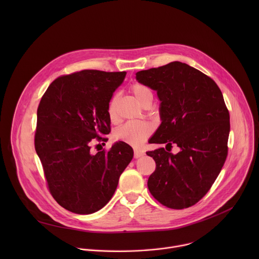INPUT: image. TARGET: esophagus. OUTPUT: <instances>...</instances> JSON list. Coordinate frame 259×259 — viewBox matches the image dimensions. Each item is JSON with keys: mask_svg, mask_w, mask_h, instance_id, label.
<instances>
[{"mask_svg": "<svg viewBox=\"0 0 259 259\" xmlns=\"http://www.w3.org/2000/svg\"><path fill=\"white\" fill-rule=\"evenodd\" d=\"M144 155V152L143 151H140V150H134V158L135 159H138L140 157H142Z\"/></svg>", "mask_w": 259, "mask_h": 259, "instance_id": "34e87169", "label": "esophagus"}]
</instances>
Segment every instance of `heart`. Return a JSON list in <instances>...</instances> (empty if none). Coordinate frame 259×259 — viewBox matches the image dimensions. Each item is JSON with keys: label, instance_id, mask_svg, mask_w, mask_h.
<instances>
[{"label": "heart", "instance_id": "heart-1", "mask_svg": "<svg viewBox=\"0 0 259 259\" xmlns=\"http://www.w3.org/2000/svg\"><path fill=\"white\" fill-rule=\"evenodd\" d=\"M131 92L141 104H144L146 100H149L151 98L153 99L152 90L141 83L132 84ZM117 98H118V94H115L112 98L109 99L107 103V115H108V118L112 121H115L117 119V113H116ZM153 131H154V126L149 122L130 121L118 127L114 131V137L118 141H123L133 146H139L152 135Z\"/></svg>", "mask_w": 259, "mask_h": 259}]
</instances>
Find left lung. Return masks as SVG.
I'll return each mask as SVG.
<instances>
[{"label":"left lung","instance_id":"8db88e82","mask_svg":"<svg viewBox=\"0 0 259 259\" xmlns=\"http://www.w3.org/2000/svg\"><path fill=\"white\" fill-rule=\"evenodd\" d=\"M136 79L157 90L162 101V124L150 142L167 144L166 150L146 152L156 162L147 187L168 208L194 206L209 192L228 157L230 113L223 93L210 77L179 61L140 70ZM172 144L181 147L176 155L169 153Z\"/></svg>","mask_w":259,"mask_h":259}]
</instances>
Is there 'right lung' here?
<instances>
[{"label":"right lung","mask_w":259,"mask_h":259,"mask_svg":"<svg viewBox=\"0 0 259 259\" xmlns=\"http://www.w3.org/2000/svg\"><path fill=\"white\" fill-rule=\"evenodd\" d=\"M126 71L84 69L55 79L36 112L34 149L54 200L77 214H91L112 199L121 174L133 158L119 141L91 153L93 139L110 132L107 103Z\"/></svg>","instance_id":"obj_1"}]
</instances>
